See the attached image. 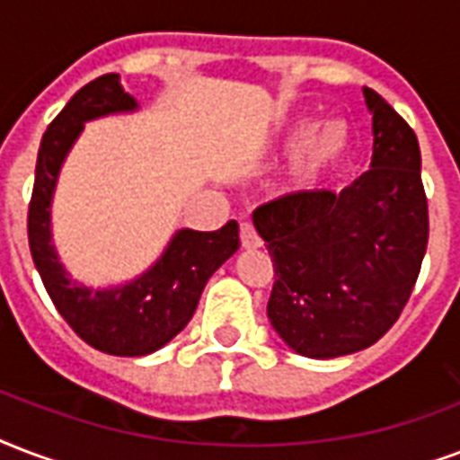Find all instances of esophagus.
Wrapping results in <instances>:
<instances>
[{"label":"esophagus","instance_id":"1","mask_svg":"<svg viewBox=\"0 0 460 460\" xmlns=\"http://www.w3.org/2000/svg\"><path fill=\"white\" fill-rule=\"evenodd\" d=\"M261 236H258V231L251 222H241V245L243 248H261Z\"/></svg>","mask_w":460,"mask_h":460}]
</instances>
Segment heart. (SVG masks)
<instances>
[{
    "instance_id": "obj_1",
    "label": "heart",
    "mask_w": 460,
    "mask_h": 460,
    "mask_svg": "<svg viewBox=\"0 0 460 460\" xmlns=\"http://www.w3.org/2000/svg\"><path fill=\"white\" fill-rule=\"evenodd\" d=\"M314 132V122L311 120H299L289 132H287L285 146L292 149ZM349 145H352V132L347 128V122L342 120H331L325 122L323 128L318 129L306 146L301 149L299 156L294 159L292 166V178L294 183L299 188H308V185L318 183L331 168L340 166L349 154Z\"/></svg>"
}]
</instances>
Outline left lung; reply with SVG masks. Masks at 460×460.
Returning a JSON list of instances; mask_svg holds the SVG:
<instances>
[{
	"mask_svg": "<svg viewBox=\"0 0 460 460\" xmlns=\"http://www.w3.org/2000/svg\"><path fill=\"white\" fill-rule=\"evenodd\" d=\"M371 171L342 192L301 190L261 205L253 224L275 270L268 318L294 352L352 355L384 338L417 282L429 238L420 145L374 89Z\"/></svg>",
	"mask_w": 460,
	"mask_h": 460,
	"instance_id": "left-lung-1",
	"label": "left lung"
}]
</instances>
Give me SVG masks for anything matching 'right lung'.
<instances>
[{"instance_id":"1","label":"right lung","mask_w":460,"mask_h":460,"mask_svg":"<svg viewBox=\"0 0 460 460\" xmlns=\"http://www.w3.org/2000/svg\"><path fill=\"white\" fill-rule=\"evenodd\" d=\"M135 108L118 75L98 76L76 91L45 129L28 205V245L52 304L84 342L118 357L149 355L173 340L195 314L207 279L238 251V224L231 219L217 231H178L149 272L118 289L93 292L66 277L50 243V199L59 166L84 122Z\"/></svg>"}]
</instances>
